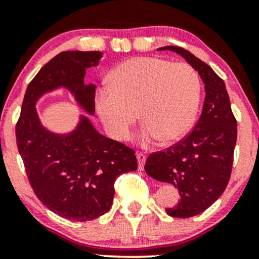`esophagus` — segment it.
<instances>
[{
	"label": "esophagus",
	"instance_id": "esophagus-1",
	"mask_svg": "<svg viewBox=\"0 0 259 259\" xmlns=\"http://www.w3.org/2000/svg\"><path fill=\"white\" fill-rule=\"evenodd\" d=\"M136 158H138V163H139V170H144L145 162H146V157H145V154H142L141 152H138L136 153Z\"/></svg>",
	"mask_w": 259,
	"mask_h": 259
}]
</instances>
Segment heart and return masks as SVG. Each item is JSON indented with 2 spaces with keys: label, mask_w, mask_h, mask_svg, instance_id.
<instances>
[{
  "label": "heart",
  "mask_w": 259,
  "mask_h": 259,
  "mask_svg": "<svg viewBox=\"0 0 259 259\" xmlns=\"http://www.w3.org/2000/svg\"><path fill=\"white\" fill-rule=\"evenodd\" d=\"M109 88L96 96V111L108 135L129 138L140 118L145 125L141 144L160 138L174 142L189 132L201 99V79L187 63L157 57H134L121 62L108 76Z\"/></svg>",
  "instance_id": "1"
}]
</instances>
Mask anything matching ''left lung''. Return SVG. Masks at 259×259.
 <instances>
[{"label": "left lung", "mask_w": 259, "mask_h": 259, "mask_svg": "<svg viewBox=\"0 0 259 259\" xmlns=\"http://www.w3.org/2000/svg\"><path fill=\"white\" fill-rule=\"evenodd\" d=\"M197 70L206 97L194 130L165 151L148 156L145 170L153 179L179 190L180 201L165 212L175 218L200 214L212 206L227 189L231 175L237 123L231 112L224 81L209 65L183 47L164 46Z\"/></svg>", "instance_id": "obj_1"}]
</instances>
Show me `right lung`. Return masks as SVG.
I'll use <instances>...</instances> for the list:
<instances>
[{"mask_svg":"<svg viewBox=\"0 0 259 259\" xmlns=\"http://www.w3.org/2000/svg\"><path fill=\"white\" fill-rule=\"evenodd\" d=\"M101 57L100 51H63L47 62L26 88L16 125L18 151L35 195L70 221H92L108 212L115 179L138 169L135 151L107 139L85 115L69 134L50 132L38 119L37 100L58 88L69 90L78 105L94 114L95 85H85L84 76Z\"/></svg>","mask_w":259,"mask_h":259,"instance_id":"right-lung-1","label":"right lung"}]
</instances>
